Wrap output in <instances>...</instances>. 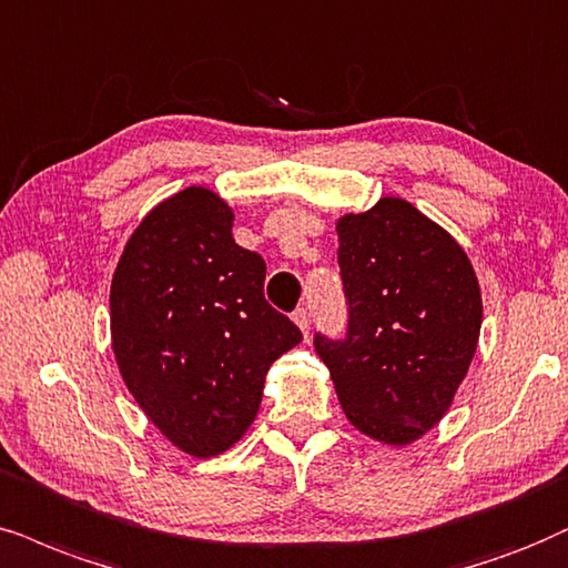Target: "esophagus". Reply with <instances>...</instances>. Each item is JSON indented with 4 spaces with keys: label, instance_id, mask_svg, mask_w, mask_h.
I'll return each mask as SVG.
<instances>
[{
    "label": "esophagus",
    "instance_id": "esophagus-1",
    "mask_svg": "<svg viewBox=\"0 0 568 568\" xmlns=\"http://www.w3.org/2000/svg\"><path fill=\"white\" fill-rule=\"evenodd\" d=\"M293 322L301 327V333H304V337H308V325H312V314H308L306 306H301L293 312Z\"/></svg>",
    "mask_w": 568,
    "mask_h": 568
}]
</instances>
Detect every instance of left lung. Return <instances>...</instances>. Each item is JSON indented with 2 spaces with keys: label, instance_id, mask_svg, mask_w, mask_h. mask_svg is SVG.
I'll list each match as a JSON object with an SVG mask.
<instances>
[{
  "label": "left lung",
  "instance_id": "obj_1",
  "mask_svg": "<svg viewBox=\"0 0 568 568\" xmlns=\"http://www.w3.org/2000/svg\"><path fill=\"white\" fill-rule=\"evenodd\" d=\"M335 231L348 333H317L314 348L351 425L400 448L454 404L477 351L483 293L454 235L406 199L343 214Z\"/></svg>",
  "mask_w": 568,
  "mask_h": 568
}]
</instances>
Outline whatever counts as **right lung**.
<instances>
[{
	"label": "right lung",
	"instance_id": "add662e5",
	"mask_svg": "<svg viewBox=\"0 0 568 568\" xmlns=\"http://www.w3.org/2000/svg\"><path fill=\"white\" fill-rule=\"evenodd\" d=\"M264 260L233 241V210L201 185L160 201L125 243L110 291L128 390L183 454L220 456L262 404L301 329L264 301Z\"/></svg>",
	"mask_w": 568,
	"mask_h": 568
}]
</instances>
